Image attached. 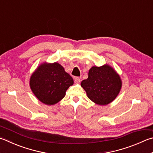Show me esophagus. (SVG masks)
I'll return each instance as SVG.
<instances>
[{
    "instance_id": "34e87169",
    "label": "esophagus",
    "mask_w": 153,
    "mask_h": 153,
    "mask_svg": "<svg viewBox=\"0 0 153 153\" xmlns=\"http://www.w3.org/2000/svg\"><path fill=\"white\" fill-rule=\"evenodd\" d=\"M74 80H75V82H76V83H79L80 82H81V77H76L74 78Z\"/></svg>"
}]
</instances>
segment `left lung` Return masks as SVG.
Returning a JSON list of instances; mask_svg holds the SVG:
<instances>
[{
  "mask_svg": "<svg viewBox=\"0 0 153 153\" xmlns=\"http://www.w3.org/2000/svg\"><path fill=\"white\" fill-rule=\"evenodd\" d=\"M88 97L94 103L106 105L120 92L122 82L119 75L108 65L94 67L89 70L88 79L81 83Z\"/></svg>",
  "mask_w": 153,
  "mask_h": 153,
  "instance_id": "obj_1",
  "label": "left lung"
}]
</instances>
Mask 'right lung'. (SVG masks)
<instances>
[{
  "instance_id": "add662e5",
  "label": "right lung",
  "mask_w": 153,
  "mask_h": 153,
  "mask_svg": "<svg viewBox=\"0 0 153 153\" xmlns=\"http://www.w3.org/2000/svg\"><path fill=\"white\" fill-rule=\"evenodd\" d=\"M73 84V78L58 63L41 65L30 79V87L33 94L39 100L47 105L59 102Z\"/></svg>"
}]
</instances>
